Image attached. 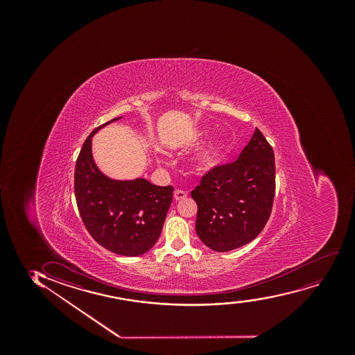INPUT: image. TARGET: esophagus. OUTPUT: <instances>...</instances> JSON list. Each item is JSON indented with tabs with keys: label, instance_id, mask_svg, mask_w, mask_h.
I'll list each match as a JSON object with an SVG mask.
<instances>
[{
	"label": "esophagus",
	"instance_id": "obj_1",
	"mask_svg": "<svg viewBox=\"0 0 355 355\" xmlns=\"http://www.w3.org/2000/svg\"><path fill=\"white\" fill-rule=\"evenodd\" d=\"M186 198H187V193L184 192V191L176 189L175 192H174V199L175 200H182L186 199Z\"/></svg>",
	"mask_w": 355,
	"mask_h": 355
}]
</instances>
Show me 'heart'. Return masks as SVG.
Segmentation results:
<instances>
[{
	"mask_svg": "<svg viewBox=\"0 0 355 355\" xmlns=\"http://www.w3.org/2000/svg\"><path fill=\"white\" fill-rule=\"evenodd\" d=\"M207 136L208 132L206 130L196 131L189 136L188 144L191 147H196L205 141ZM224 154L225 143L223 141L211 143V144H208L207 147H205L199 153H196V156L193 157V169L196 173H206V171H211L212 168L216 167V164L220 163L221 159L224 157Z\"/></svg>",
	"mask_w": 355,
	"mask_h": 355,
	"instance_id": "1",
	"label": "heart"
}]
</instances>
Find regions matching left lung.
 I'll list each match as a JSON object with an SVG mask.
<instances>
[{
    "label": "left lung",
    "mask_w": 355,
    "mask_h": 355,
    "mask_svg": "<svg viewBox=\"0 0 355 355\" xmlns=\"http://www.w3.org/2000/svg\"><path fill=\"white\" fill-rule=\"evenodd\" d=\"M272 147L256 128L232 163L206 173L191 196L198 205L196 230L216 252L253 241L269 220L276 189Z\"/></svg>",
    "instance_id": "obj_1"
}]
</instances>
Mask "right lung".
Returning <instances> with one entry per match:
<instances>
[{"mask_svg":"<svg viewBox=\"0 0 355 355\" xmlns=\"http://www.w3.org/2000/svg\"><path fill=\"white\" fill-rule=\"evenodd\" d=\"M122 117L96 128L83 144L74 169V194L83 223L98 244L111 252L136 257L155 245L173 200L171 186L148 180H114L94 163L92 137Z\"/></svg>","mask_w":355,"mask_h":355,"instance_id":"right-lung-1","label":"right lung"}]
</instances>
